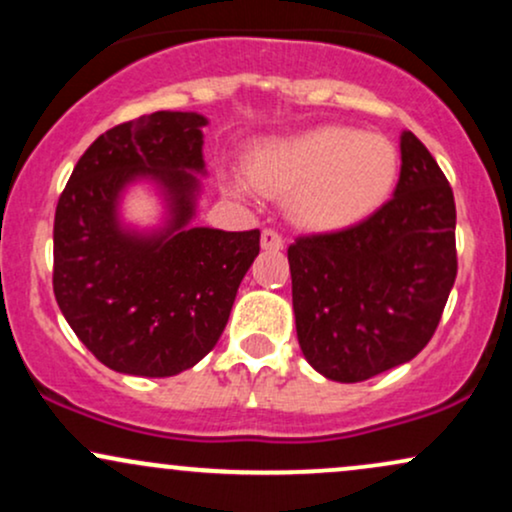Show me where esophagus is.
Returning a JSON list of instances; mask_svg holds the SVG:
<instances>
[{
  "label": "esophagus",
  "mask_w": 512,
  "mask_h": 512,
  "mask_svg": "<svg viewBox=\"0 0 512 512\" xmlns=\"http://www.w3.org/2000/svg\"><path fill=\"white\" fill-rule=\"evenodd\" d=\"M262 248L264 250H281L284 248V238L274 228H264L262 231Z\"/></svg>",
  "instance_id": "1"
}]
</instances>
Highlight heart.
Returning a JSON list of instances; mask_svg holds the SVG:
<instances>
[{
    "label": "heart",
    "mask_w": 512,
    "mask_h": 512,
    "mask_svg": "<svg viewBox=\"0 0 512 512\" xmlns=\"http://www.w3.org/2000/svg\"><path fill=\"white\" fill-rule=\"evenodd\" d=\"M399 173L395 144L351 127H315L260 146L250 178L264 192H291V216L315 231H337L385 204Z\"/></svg>",
    "instance_id": "1"
}]
</instances>
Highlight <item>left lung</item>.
<instances>
[{
	"mask_svg": "<svg viewBox=\"0 0 512 512\" xmlns=\"http://www.w3.org/2000/svg\"><path fill=\"white\" fill-rule=\"evenodd\" d=\"M395 197L356 226L289 245L303 356L337 383L402 366L431 342L457 276L455 197L436 158L402 134Z\"/></svg>",
	"mask_w": 512,
	"mask_h": 512,
	"instance_id": "left-lung-1",
	"label": "left lung"
}]
</instances>
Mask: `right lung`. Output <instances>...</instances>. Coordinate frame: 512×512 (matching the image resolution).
<instances>
[{
	"label": "right lung",
	"instance_id": "obj_1",
	"mask_svg": "<svg viewBox=\"0 0 512 512\" xmlns=\"http://www.w3.org/2000/svg\"><path fill=\"white\" fill-rule=\"evenodd\" d=\"M197 113L122 122L79 158L55 211L52 289L76 337L103 366L168 378L219 342L240 281L260 252V231L190 228L204 173ZM156 179L169 226L154 237L125 232L116 202L129 181Z\"/></svg>",
	"mask_w": 512,
	"mask_h": 512
}]
</instances>
